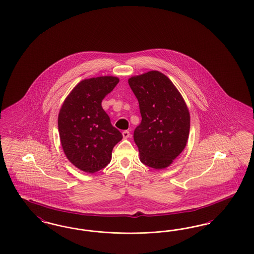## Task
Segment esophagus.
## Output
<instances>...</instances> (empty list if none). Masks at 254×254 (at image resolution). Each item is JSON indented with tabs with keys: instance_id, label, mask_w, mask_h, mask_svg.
I'll use <instances>...</instances> for the list:
<instances>
[{
	"instance_id": "obj_1",
	"label": "esophagus",
	"mask_w": 254,
	"mask_h": 254,
	"mask_svg": "<svg viewBox=\"0 0 254 254\" xmlns=\"http://www.w3.org/2000/svg\"><path fill=\"white\" fill-rule=\"evenodd\" d=\"M122 134L124 139H127V138H129V137H130V133H129V131H127V130L123 131Z\"/></svg>"
}]
</instances>
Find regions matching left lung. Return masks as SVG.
Listing matches in <instances>:
<instances>
[{
    "label": "left lung",
    "instance_id": "obj_1",
    "mask_svg": "<svg viewBox=\"0 0 254 254\" xmlns=\"http://www.w3.org/2000/svg\"><path fill=\"white\" fill-rule=\"evenodd\" d=\"M128 84L142 116L133 134L141 162L155 169L165 168L183 152L188 140L187 106L171 80L160 71L132 76Z\"/></svg>",
    "mask_w": 254,
    "mask_h": 254
}]
</instances>
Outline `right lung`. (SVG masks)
I'll list each match as a JSON object with an SVG mask.
<instances>
[{"mask_svg": "<svg viewBox=\"0 0 254 254\" xmlns=\"http://www.w3.org/2000/svg\"><path fill=\"white\" fill-rule=\"evenodd\" d=\"M119 79L100 76L82 80L67 96L59 114L61 145L68 160L82 171L94 173L112 160L123 135L102 108V100Z\"/></svg>", "mask_w": 254, "mask_h": 254, "instance_id": "right-lung-1", "label": "right lung"}]
</instances>
